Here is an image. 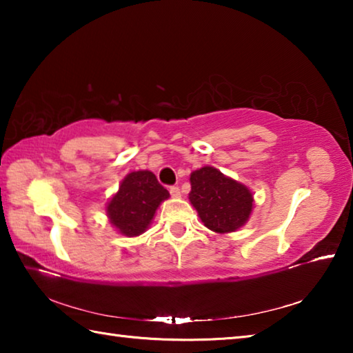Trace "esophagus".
Wrapping results in <instances>:
<instances>
[{
	"instance_id": "esophagus-1",
	"label": "esophagus",
	"mask_w": 353,
	"mask_h": 353,
	"mask_svg": "<svg viewBox=\"0 0 353 353\" xmlns=\"http://www.w3.org/2000/svg\"><path fill=\"white\" fill-rule=\"evenodd\" d=\"M170 193H171L172 198H181V188H179V187H171Z\"/></svg>"
}]
</instances>
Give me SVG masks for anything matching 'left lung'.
<instances>
[{"instance_id":"8db88e82","label":"left lung","mask_w":353,"mask_h":353,"mask_svg":"<svg viewBox=\"0 0 353 353\" xmlns=\"http://www.w3.org/2000/svg\"><path fill=\"white\" fill-rule=\"evenodd\" d=\"M190 183L191 205L208 229L216 234H230L248 223L254 196L246 185L224 176L213 166L191 172Z\"/></svg>"}]
</instances>
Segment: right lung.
I'll return each instance as SVG.
<instances>
[{"label":"right lung","mask_w":353,"mask_h":353,"mask_svg":"<svg viewBox=\"0 0 353 353\" xmlns=\"http://www.w3.org/2000/svg\"><path fill=\"white\" fill-rule=\"evenodd\" d=\"M170 198L151 171H134L123 179L105 212L110 224L124 236H139L154 219L155 210Z\"/></svg>","instance_id":"obj_1"}]
</instances>
